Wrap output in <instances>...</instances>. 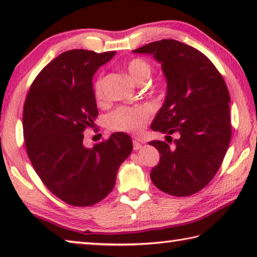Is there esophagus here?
<instances>
[{"label": "esophagus", "instance_id": "obj_1", "mask_svg": "<svg viewBox=\"0 0 257 257\" xmlns=\"http://www.w3.org/2000/svg\"><path fill=\"white\" fill-rule=\"evenodd\" d=\"M143 147V145L141 144V143L137 142V141H134V150L137 151V150H141Z\"/></svg>", "mask_w": 257, "mask_h": 257}]
</instances>
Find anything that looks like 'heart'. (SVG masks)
Returning <instances> with one entry per match:
<instances>
[{"mask_svg":"<svg viewBox=\"0 0 257 257\" xmlns=\"http://www.w3.org/2000/svg\"><path fill=\"white\" fill-rule=\"evenodd\" d=\"M127 71L133 81L138 84L141 80H149L151 76V66L144 60L134 59L127 64ZM93 90L95 98L97 101H101L103 98L101 77L96 78V80L94 81ZM151 114L152 107L150 105H139L134 107L122 106L111 113L107 119V124L113 130L136 134L142 132Z\"/></svg>","mask_w":257,"mask_h":257,"instance_id":"obj_1","label":"heart"}]
</instances>
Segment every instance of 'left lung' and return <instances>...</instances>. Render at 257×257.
<instances>
[{
  "label": "left lung",
  "instance_id": "1",
  "mask_svg": "<svg viewBox=\"0 0 257 257\" xmlns=\"http://www.w3.org/2000/svg\"><path fill=\"white\" fill-rule=\"evenodd\" d=\"M133 52L153 55L167 80L164 103L151 128L170 141L150 143L160 153L151 180L172 196H189L213 179L227 153L231 138L227 85L205 55L181 42L162 40Z\"/></svg>",
  "mask_w": 257,
  "mask_h": 257
}]
</instances>
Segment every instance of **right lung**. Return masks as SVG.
<instances>
[{"label":"right lung","mask_w":257,"mask_h":257,"mask_svg":"<svg viewBox=\"0 0 257 257\" xmlns=\"http://www.w3.org/2000/svg\"><path fill=\"white\" fill-rule=\"evenodd\" d=\"M115 52L70 50L40 72L26 98L23 127L35 171L56 197L73 206L102 201L115 185L121 163L133 151L124 133L92 149L82 143L97 116L93 77Z\"/></svg>","instance_id":"right-lung-1"}]
</instances>
